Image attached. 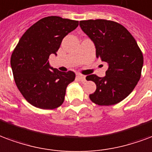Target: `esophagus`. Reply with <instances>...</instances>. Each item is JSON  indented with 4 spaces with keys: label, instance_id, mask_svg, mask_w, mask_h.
Returning <instances> with one entry per match:
<instances>
[{
    "label": "esophagus",
    "instance_id": "obj_1",
    "mask_svg": "<svg viewBox=\"0 0 152 152\" xmlns=\"http://www.w3.org/2000/svg\"><path fill=\"white\" fill-rule=\"evenodd\" d=\"M77 78L80 80V81H85V76L82 75V74H77Z\"/></svg>",
    "mask_w": 152,
    "mask_h": 152
}]
</instances>
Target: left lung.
Here are the masks:
<instances>
[{
	"instance_id": "8db88e82",
	"label": "left lung",
	"mask_w": 152,
	"mask_h": 152,
	"mask_svg": "<svg viewBox=\"0 0 152 152\" xmlns=\"http://www.w3.org/2000/svg\"><path fill=\"white\" fill-rule=\"evenodd\" d=\"M80 26L94 42L96 58L109 65L103 78L95 74L86 76L96 85L89 98L98 105L118 104L129 96L141 77L142 50L132 34L116 22L90 19L80 21Z\"/></svg>"
}]
</instances>
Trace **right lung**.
I'll use <instances>...</instances> for the list:
<instances>
[{
    "instance_id": "right-lung-1",
    "label": "right lung",
    "mask_w": 152,
    "mask_h": 152,
    "mask_svg": "<svg viewBox=\"0 0 152 152\" xmlns=\"http://www.w3.org/2000/svg\"><path fill=\"white\" fill-rule=\"evenodd\" d=\"M78 25L75 20L46 17L31 26L19 40L10 64L17 87L30 104L53 110L63 104L66 88L76 74L49 69L48 58L56 55L63 39Z\"/></svg>"
}]
</instances>
